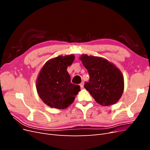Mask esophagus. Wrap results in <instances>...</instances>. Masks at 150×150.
I'll use <instances>...</instances> for the list:
<instances>
[{
    "instance_id": "1",
    "label": "esophagus",
    "mask_w": 150,
    "mask_h": 150,
    "mask_svg": "<svg viewBox=\"0 0 150 150\" xmlns=\"http://www.w3.org/2000/svg\"><path fill=\"white\" fill-rule=\"evenodd\" d=\"M84 82H82V83H81V84H80V86H81V88H83V87H84Z\"/></svg>"
}]
</instances>
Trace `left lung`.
Segmentation results:
<instances>
[{
    "instance_id": "obj_1",
    "label": "left lung",
    "mask_w": 150,
    "mask_h": 150,
    "mask_svg": "<svg viewBox=\"0 0 150 150\" xmlns=\"http://www.w3.org/2000/svg\"><path fill=\"white\" fill-rule=\"evenodd\" d=\"M89 75L84 88L98 103L110 106L116 103L124 91V78L121 71L105 59L88 56L80 57Z\"/></svg>"
}]
</instances>
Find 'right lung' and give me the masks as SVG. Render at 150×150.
<instances>
[{
    "instance_id": "obj_1",
    "label": "right lung",
    "mask_w": 150,
    "mask_h": 150,
    "mask_svg": "<svg viewBox=\"0 0 150 150\" xmlns=\"http://www.w3.org/2000/svg\"><path fill=\"white\" fill-rule=\"evenodd\" d=\"M74 56H59L49 60L40 70L36 81V89L40 98L47 106L67 108L74 101L80 86L71 83L67 71L74 60Z\"/></svg>"
}]
</instances>
